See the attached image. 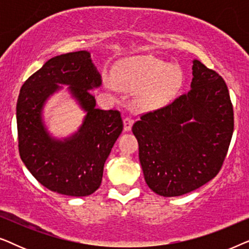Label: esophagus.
<instances>
[{"label": "esophagus", "mask_w": 249, "mask_h": 249, "mask_svg": "<svg viewBox=\"0 0 249 249\" xmlns=\"http://www.w3.org/2000/svg\"><path fill=\"white\" fill-rule=\"evenodd\" d=\"M132 124H134V121L131 120L130 118H124V131H130L131 130V127H132Z\"/></svg>", "instance_id": "esophagus-1"}]
</instances>
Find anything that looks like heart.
Instances as JSON below:
<instances>
[{
    "label": "heart",
    "instance_id": "obj_1",
    "mask_svg": "<svg viewBox=\"0 0 249 249\" xmlns=\"http://www.w3.org/2000/svg\"><path fill=\"white\" fill-rule=\"evenodd\" d=\"M183 76L179 67L172 66L155 56H139L129 61L118 73V84L122 89L137 91L136 102L142 108L153 110L168 104L182 85ZM107 87L114 89L112 79Z\"/></svg>",
    "mask_w": 249,
    "mask_h": 249
}]
</instances>
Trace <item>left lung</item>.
<instances>
[{
	"label": "left lung",
	"mask_w": 249,
	"mask_h": 249,
	"mask_svg": "<svg viewBox=\"0 0 249 249\" xmlns=\"http://www.w3.org/2000/svg\"><path fill=\"white\" fill-rule=\"evenodd\" d=\"M145 181L164 197L181 196L219 173L233 132V108L223 78L193 61L188 93L132 125Z\"/></svg>",
	"instance_id": "obj_1"
}]
</instances>
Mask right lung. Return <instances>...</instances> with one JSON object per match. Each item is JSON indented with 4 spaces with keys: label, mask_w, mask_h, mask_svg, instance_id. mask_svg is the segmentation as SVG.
<instances>
[{
    "label": "right lung",
    "mask_w": 249,
    "mask_h": 249,
    "mask_svg": "<svg viewBox=\"0 0 249 249\" xmlns=\"http://www.w3.org/2000/svg\"><path fill=\"white\" fill-rule=\"evenodd\" d=\"M69 86L71 96L87 112L76 134L52 138L41 113L47 98ZM102 85L90 53L78 51L54 56L22 85L17 102L19 154L39 183L54 193L83 197L101 186L104 163L124 129L120 112L96 107L93 88Z\"/></svg>",
    "instance_id": "1"
}]
</instances>
